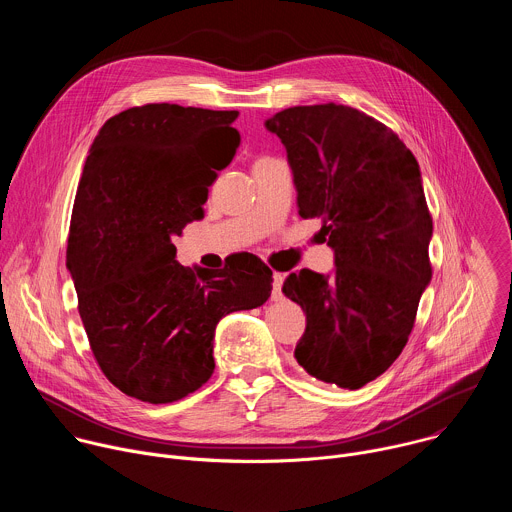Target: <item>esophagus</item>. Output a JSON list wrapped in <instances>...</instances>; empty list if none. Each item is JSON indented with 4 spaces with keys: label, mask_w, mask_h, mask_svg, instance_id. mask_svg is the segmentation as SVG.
I'll return each mask as SVG.
<instances>
[{
    "label": "esophagus",
    "mask_w": 512,
    "mask_h": 512,
    "mask_svg": "<svg viewBox=\"0 0 512 512\" xmlns=\"http://www.w3.org/2000/svg\"><path fill=\"white\" fill-rule=\"evenodd\" d=\"M281 285H283V275H281V273H273V289H271V300H273V302L283 300Z\"/></svg>",
    "instance_id": "obj_1"
}]
</instances>
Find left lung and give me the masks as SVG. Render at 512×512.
Here are the masks:
<instances>
[{
    "label": "left lung",
    "instance_id": "left-lung-1",
    "mask_svg": "<svg viewBox=\"0 0 512 512\" xmlns=\"http://www.w3.org/2000/svg\"><path fill=\"white\" fill-rule=\"evenodd\" d=\"M287 150L302 218H322L332 277L289 273L283 294L306 312L300 367L342 389L383 375L405 348L431 281V214L415 156L358 109L289 107L265 121Z\"/></svg>",
    "mask_w": 512,
    "mask_h": 512
}]
</instances>
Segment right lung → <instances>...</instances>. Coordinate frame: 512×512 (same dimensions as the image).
<instances>
[{
  "mask_svg": "<svg viewBox=\"0 0 512 512\" xmlns=\"http://www.w3.org/2000/svg\"><path fill=\"white\" fill-rule=\"evenodd\" d=\"M237 115L131 107L105 121L85 162L66 267L103 375L145 403L200 389L214 373L218 320L271 296L273 271L255 255L225 269L176 261L174 239L204 216L208 186L239 148Z\"/></svg>",
  "mask_w": 512,
  "mask_h": 512,
  "instance_id": "right-lung-1",
  "label": "right lung"
}]
</instances>
